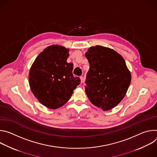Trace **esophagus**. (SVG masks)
<instances>
[{
	"mask_svg": "<svg viewBox=\"0 0 157 157\" xmlns=\"http://www.w3.org/2000/svg\"><path fill=\"white\" fill-rule=\"evenodd\" d=\"M80 79H81V82L82 83L84 82V78L82 76H81L80 77Z\"/></svg>",
	"mask_w": 157,
	"mask_h": 157,
	"instance_id": "34e87169",
	"label": "esophagus"
}]
</instances>
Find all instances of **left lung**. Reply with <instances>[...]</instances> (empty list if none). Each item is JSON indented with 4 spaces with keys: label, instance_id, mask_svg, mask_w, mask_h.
Masks as SVG:
<instances>
[{
    "label": "left lung",
    "instance_id": "left-lung-1",
    "mask_svg": "<svg viewBox=\"0 0 157 157\" xmlns=\"http://www.w3.org/2000/svg\"><path fill=\"white\" fill-rule=\"evenodd\" d=\"M85 56L89 63L85 91L93 104L109 110L124 99L131 81V74L122 56L113 49L90 47Z\"/></svg>",
    "mask_w": 157,
    "mask_h": 157
}]
</instances>
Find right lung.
I'll return each instance as SVG.
<instances>
[{"mask_svg":"<svg viewBox=\"0 0 157 157\" xmlns=\"http://www.w3.org/2000/svg\"><path fill=\"white\" fill-rule=\"evenodd\" d=\"M69 49L53 44L36 58L29 71L31 91L45 107L56 109L69 101L74 89L80 84L72 73L73 64L66 61Z\"/></svg>","mask_w":157,"mask_h":157,"instance_id":"1","label":"right lung"}]
</instances>
